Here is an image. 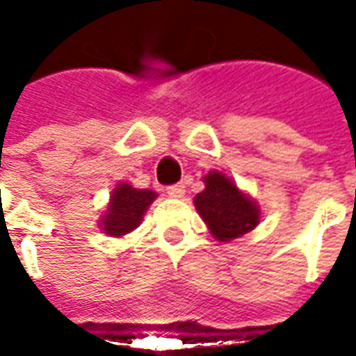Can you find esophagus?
<instances>
[{
	"label": "esophagus",
	"instance_id": "34e87169",
	"mask_svg": "<svg viewBox=\"0 0 356 356\" xmlns=\"http://www.w3.org/2000/svg\"><path fill=\"white\" fill-rule=\"evenodd\" d=\"M168 195L170 197H183L184 195V184L183 183H175L168 186Z\"/></svg>",
	"mask_w": 356,
	"mask_h": 356
}]
</instances>
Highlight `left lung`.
<instances>
[{
	"label": "left lung",
	"mask_w": 356,
	"mask_h": 356,
	"mask_svg": "<svg viewBox=\"0 0 356 356\" xmlns=\"http://www.w3.org/2000/svg\"><path fill=\"white\" fill-rule=\"evenodd\" d=\"M194 203L212 236L220 242L242 236L259 223V207L220 172L207 175L205 190L195 195Z\"/></svg>",
	"instance_id": "obj_1"
}]
</instances>
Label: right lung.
<instances>
[{
    "instance_id": "right-lung-1",
    "label": "right lung",
    "mask_w": 356,
    "mask_h": 356,
    "mask_svg": "<svg viewBox=\"0 0 356 356\" xmlns=\"http://www.w3.org/2000/svg\"><path fill=\"white\" fill-rule=\"evenodd\" d=\"M156 194L153 190H136L127 183L118 184L113 192L108 212L103 218V231L111 236H123L138 227L144 212L153 203Z\"/></svg>"
}]
</instances>
